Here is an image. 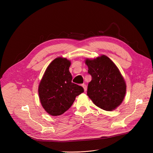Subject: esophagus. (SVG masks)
<instances>
[{
	"mask_svg": "<svg viewBox=\"0 0 153 153\" xmlns=\"http://www.w3.org/2000/svg\"><path fill=\"white\" fill-rule=\"evenodd\" d=\"M82 87L84 88V91L85 92V91H87V85H86L85 84H82Z\"/></svg>",
	"mask_w": 153,
	"mask_h": 153,
	"instance_id": "esophagus-1",
	"label": "esophagus"
}]
</instances>
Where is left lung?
I'll return each mask as SVG.
<instances>
[{
    "mask_svg": "<svg viewBox=\"0 0 153 153\" xmlns=\"http://www.w3.org/2000/svg\"><path fill=\"white\" fill-rule=\"evenodd\" d=\"M88 73L92 80L88 84L87 95L96 106L112 111L125 98L126 85L118 68L105 55L94 59H86Z\"/></svg>",
    "mask_w": 153,
    "mask_h": 153,
    "instance_id": "obj_1",
    "label": "left lung"
}]
</instances>
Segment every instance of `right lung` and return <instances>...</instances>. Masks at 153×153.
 Instances as JSON below:
<instances>
[{"mask_svg":"<svg viewBox=\"0 0 153 153\" xmlns=\"http://www.w3.org/2000/svg\"><path fill=\"white\" fill-rule=\"evenodd\" d=\"M71 61L59 57L46 68L38 87L43 108L52 116L61 115L72 105L76 97L84 92L82 87L72 82L69 71Z\"/></svg>","mask_w":153,"mask_h":153,"instance_id":"add662e5","label":"right lung"}]
</instances>
